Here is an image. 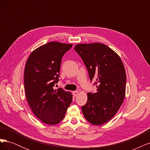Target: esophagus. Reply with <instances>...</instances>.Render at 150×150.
I'll return each instance as SVG.
<instances>
[{
    "mask_svg": "<svg viewBox=\"0 0 150 150\" xmlns=\"http://www.w3.org/2000/svg\"><path fill=\"white\" fill-rule=\"evenodd\" d=\"M72 94H73V96H74V97H76V96H78V91H74L72 92Z\"/></svg>",
    "mask_w": 150,
    "mask_h": 150,
    "instance_id": "obj_1",
    "label": "esophagus"
}]
</instances>
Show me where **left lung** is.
I'll return each instance as SVG.
<instances>
[{
	"label": "left lung",
	"mask_w": 150,
	"mask_h": 150,
	"mask_svg": "<svg viewBox=\"0 0 150 150\" xmlns=\"http://www.w3.org/2000/svg\"><path fill=\"white\" fill-rule=\"evenodd\" d=\"M74 50L87 68L91 81L96 80V92L88 93L82 106L83 115L94 125H101L116 114L124 101L126 76L120 57L101 43L79 44Z\"/></svg>",
	"instance_id": "obj_1"
}]
</instances>
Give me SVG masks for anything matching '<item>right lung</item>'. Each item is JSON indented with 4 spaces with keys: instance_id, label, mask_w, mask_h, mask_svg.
Instances as JSON below:
<instances>
[{
    "instance_id": "obj_1",
    "label": "right lung",
    "mask_w": 150,
    "mask_h": 150,
    "mask_svg": "<svg viewBox=\"0 0 150 150\" xmlns=\"http://www.w3.org/2000/svg\"><path fill=\"white\" fill-rule=\"evenodd\" d=\"M72 46L70 44L50 42L32 52L25 64L27 100L36 117L47 125L60 122L72 102L70 92L53 88L59 81L62 56Z\"/></svg>"
}]
</instances>
